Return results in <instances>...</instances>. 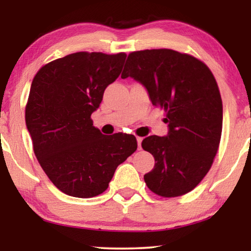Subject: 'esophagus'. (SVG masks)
<instances>
[{
  "label": "esophagus",
  "instance_id": "1",
  "mask_svg": "<svg viewBox=\"0 0 251 251\" xmlns=\"http://www.w3.org/2000/svg\"><path fill=\"white\" fill-rule=\"evenodd\" d=\"M143 142V137H137V143H138V147L140 149V145H142Z\"/></svg>",
  "mask_w": 251,
  "mask_h": 251
}]
</instances>
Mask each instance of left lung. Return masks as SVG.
<instances>
[{
    "mask_svg": "<svg viewBox=\"0 0 251 251\" xmlns=\"http://www.w3.org/2000/svg\"><path fill=\"white\" fill-rule=\"evenodd\" d=\"M133 77L164 109L169 132L150 136L142 147L155 159L144 180L153 193L180 197L200 184L217 154L223 102L214 74L203 61L171 49L129 53L121 77Z\"/></svg>",
    "mask_w": 251,
    "mask_h": 251,
    "instance_id": "8db88e82",
    "label": "left lung"
}]
</instances>
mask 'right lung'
<instances>
[{
    "mask_svg": "<svg viewBox=\"0 0 251 251\" xmlns=\"http://www.w3.org/2000/svg\"><path fill=\"white\" fill-rule=\"evenodd\" d=\"M126 57L71 53L44 65L33 78L26 126L40 166L65 194L82 199L101 194L119 164L137 150L133 135H102L91 120Z\"/></svg>",
    "mask_w": 251,
    "mask_h": 251,
    "instance_id": "1",
    "label": "right lung"
}]
</instances>
